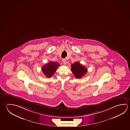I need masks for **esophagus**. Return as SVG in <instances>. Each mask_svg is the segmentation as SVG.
I'll list each match as a JSON object with an SVG mask.
<instances>
[{"label": "esophagus", "mask_w": 130, "mask_h": 130, "mask_svg": "<svg viewBox=\"0 0 130 130\" xmlns=\"http://www.w3.org/2000/svg\"><path fill=\"white\" fill-rule=\"evenodd\" d=\"M62 62H63V63L64 64V65H66V60L65 59H63L62 60Z\"/></svg>", "instance_id": "esophagus-1"}]
</instances>
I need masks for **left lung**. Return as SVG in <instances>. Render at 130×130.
<instances>
[{"label": "left lung", "instance_id": "obj_1", "mask_svg": "<svg viewBox=\"0 0 130 130\" xmlns=\"http://www.w3.org/2000/svg\"><path fill=\"white\" fill-rule=\"evenodd\" d=\"M71 71L77 78H80L83 77L87 72V69L79 62H76L73 64H71Z\"/></svg>", "mask_w": 130, "mask_h": 130}]
</instances>
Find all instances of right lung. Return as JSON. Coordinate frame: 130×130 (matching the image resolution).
<instances>
[{
  "mask_svg": "<svg viewBox=\"0 0 130 130\" xmlns=\"http://www.w3.org/2000/svg\"><path fill=\"white\" fill-rule=\"evenodd\" d=\"M59 64L57 62H51L44 65L41 68L42 72L47 78H50L54 74Z\"/></svg>",
  "mask_w": 130,
  "mask_h": 130,
  "instance_id": "right-lung-1",
  "label": "right lung"
}]
</instances>
